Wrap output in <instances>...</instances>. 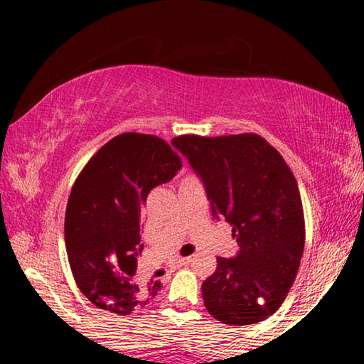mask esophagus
I'll use <instances>...</instances> for the list:
<instances>
[{
    "mask_svg": "<svg viewBox=\"0 0 364 364\" xmlns=\"http://www.w3.org/2000/svg\"><path fill=\"white\" fill-rule=\"evenodd\" d=\"M191 262H193V257H186V258H180V260L175 262L173 268H181V267H186V264H189Z\"/></svg>",
    "mask_w": 364,
    "mask_h": 364,
    "instance_id": "34e87169",
    "label": "esophagus"
}]
</instances>
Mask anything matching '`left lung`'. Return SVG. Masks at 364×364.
Segmentation results:
<instances>
[{
    "instance_id": "1",
    "label": "left lung",
    "mask_w": 364,
    "mask_h": 364,
    "mask_svg": "<svg viewBox=\"0 0 364 364\" xmlns=\"http://www.w3.org/2000/svg\"><path fill=\"white\" fill-rule=\"evenodd\" d=\"M171 144L200 178L212 217L232 226L239 245L202 282L207 311L230 326L263 321L284 301L304 254V208L291 168L252 133L183 134Z\"/></svg>"
}]
</instances>
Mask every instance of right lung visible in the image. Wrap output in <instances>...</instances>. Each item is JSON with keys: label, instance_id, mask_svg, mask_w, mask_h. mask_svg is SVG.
<instances>
[{"label": "right lung", "instance_id": "obj_1", "mask_svg": "<svg viewBox=\"0 0 364 364\" xmlns=\"http://www.w3.org/2000/svg\"><path fill=\"white\" fill-rule=\"evenodd\" d=\"M180 168V156L164 139L123 133L78 175L67 202L65 249L77 286L97 308L130 315L157 295L159 281L136 278L141 208Z\"/></svg>", "mask_w": 364, "mask_h": 364}]
</instances>
